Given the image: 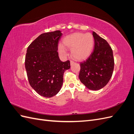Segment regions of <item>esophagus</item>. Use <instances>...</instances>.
Segmentation results:
<instances>
[{
  "instance_id": "1",
  "label": "esophagus",
  "mask_w": 134,
  "mask_h": 134,
  "mask_svg": "<svg viewBox=\"0 0 134 134\" xmlns=\"http://www.w3.org/2000/svg\"><path fill=\"white\" fill-rule=\"evenodd\" d=\"M74 64V62H73V61H70V65H72Z\"/></svg>"
}]
</instances>
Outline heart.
Instances as JSON below:
<instances>
[{"label":"heart","mask_w":134,"mask_h":134,"mask_svg":"<svg viewBox=\"0 0 134 134\" xmlns=\"http://www.w3.org/2000/svg\"><path fill=\"white\" fill-rule=\"evenodd\" d=\"M64 47L71 49L72 57L78 60L87 59L92 53L94 46V38L90 33L75 32L66 36L63 40ZM62 44L58 46L59 53L63 56L67 55L65 48Z\"/></svg>","instance_id":"1"}]
</instances>
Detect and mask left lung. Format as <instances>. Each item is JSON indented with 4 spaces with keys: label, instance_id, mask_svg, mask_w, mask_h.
Segmentation results:
<instances>
[{
    "label": "left lung",
    "instance_id": "left-lung-1",
    "mask_svg": "<svg viewBox=\"0 0 134 134\" xmlns=\"http://www.w3.org/2000/svg\"><path fill=\"white\" fill-rule=\"evenodd\" d=\"M94 50L89 58L80 64L79 78L85 86L93 91L103 88L108 83L114 69L113 51L108 43L93 32Z\"/></svg>",
    "mask_w": 134,
    "mask_h": 134
}]
</instances>
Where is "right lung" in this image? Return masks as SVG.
I'll use <instances>...</instances> for the list:
<instances>
[{"label": "right lung", "instance_id": "obj_1", "mask_svg": "<svg viewBox=\"0 0 134 134\" xmlns=\"http://www.w3.org/2000/svg\"><path fill=\"white\" fill-rule=\"evenodd\" d=\"M60 31L40 35L27 50L25 68L28 81L38 94L50 98L57 94L63 84V75L70 68L69 60L61 61L58 52Z\"/></svg>", "mask_w": 134, "mask_h": 134}]
</instances>
